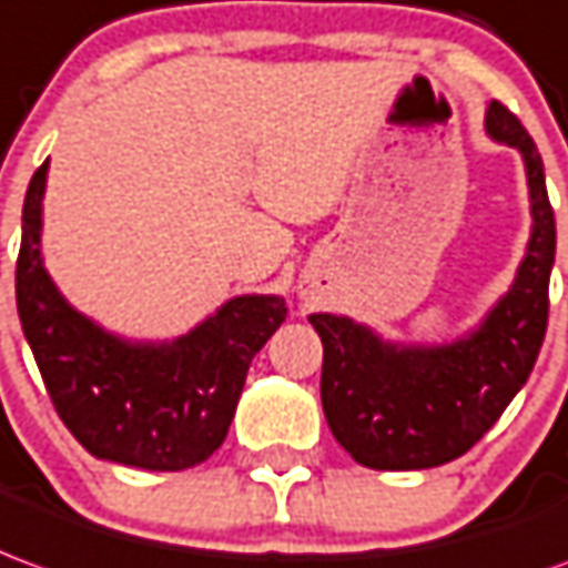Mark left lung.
<instances>
[{
    "label": "left lung",
    "instance_id": "left-lung-1",
    "mask_svg": "<svg viewBox=\"0 0 568 568\" xmlns=\"http://www.w3.org/2000/svg\"><path fill=\"white\" fill-rule=\"evenodd\" d=\"M486 132L526 162L532 236L517 280L486 320L452 344H390L335 313H313L323 338L325 422L353 462L372 470H424L462 458L501 418L532 372L547 332V285L557 224L545 162L505 104L491 101Z\"/></svg>",
    "mask_w": 568,
    "mask_h": 568
}]
</instances>
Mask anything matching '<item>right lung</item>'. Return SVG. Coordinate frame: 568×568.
<instances>
[{"instance_id": "1", "label": "right lung", "mask_w": 568, "mask_h": 568, "mask_svg": "<svg viewBox=\"0 0 568 568\" xmlns=\"http://www.w3.org/2000/svg\"><path fill=\"white\" fill-rule=\"evenodd\" d=\"M49 162L23 200L18 316L67 430L104 462L187 470L224 443L255 353L283 325L280 295H240L193 332L162 344L110 335L51 283L42 264Z\"/></svg>"}]
</instances>
